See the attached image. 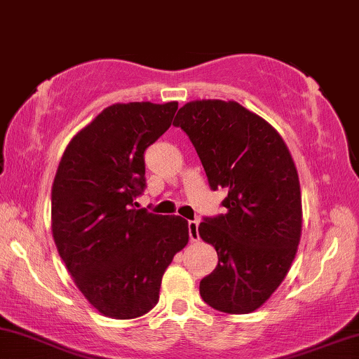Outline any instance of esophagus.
Listing matches in <instances>:
<instances>
[{
	"instance_id": "1",
	"label": "esophagus",
	"mask_w": 359,
	"mask_h": 359,
	"mask_svg": "<svg viewBox=\"0 0 359 359\" xmlns=\"http://www.w3.org/2000/svg\"><path fill=\"white\" fill-rule=\"evenodd\" d=\"M198 226H200V223H198V219L188 221L189 240H191V241H198V240H200V234H198Z\"/></svg>"
}]
</instances>
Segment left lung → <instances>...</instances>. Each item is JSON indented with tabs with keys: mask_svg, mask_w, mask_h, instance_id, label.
<instances>
[{
	"mask_svg": "<svg viewBox=\"0 0 359 359\" xmlns=\"http://www.w3.org/2000/svg\"><path fill=\"white\" fill-rule=\"evenodd\" d=\"M172 125L191 140L211 189L228 191V213L198 228L218 253L215 271L200 283L203 302L228 315L253 313L286 278L302 240L293 156L280 133L236 101H189Z\"/></svg>",
	"mask_w": 359,
	"mask_h": 359,
	"instance_id": "left-lung-1",
	"label": "left lung"
}]
</instances>
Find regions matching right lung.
I'll use <instances>...</instances> for the list:
<instances>
[{"label": "right lung", "mask_w": 359, "mask_h": 359, "mask_svg": "<svg viewBox=\"0 0 359 359\" xmlns=\"http://www.w3.org/2000/svg\"><path fill=\"white\" fill-rule=\"evenodd\" d=\"M178 101L116 103L66 146L51 188V231L74 285L96 311L133 320L156 306L163 274L188 245V221L136 210L144 149Z\"/></svg>", "instance_id": "obj_1"}]
</instances>
